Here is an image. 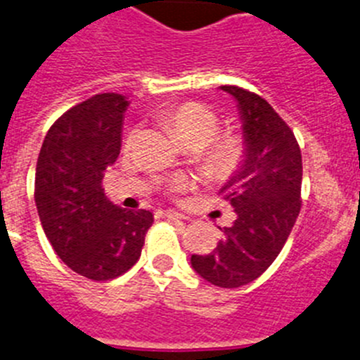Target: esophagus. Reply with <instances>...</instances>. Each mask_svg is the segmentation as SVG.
Masks as SVG:
<instances>
[{"label": "esophagus", "instance_id": "34e87169", "mask_svg": "<svg viewBox=\"0 0 360 360\" xmlns=\"http://www.w3.org/2000/svg\"><path fill=\"white\" fill-rule=\"evenodd\" d=\"M163 217L165 218H170V220H181V218H184L183 214L176 213V211H172V210H165L163 211Z\"/></svg>", "mask_w": 360, "mask_h": 360}]
</instances>
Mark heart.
I'll return each instance as SVG.
<instances>
[{"instance_id": "obj_1", "label": "heart", "mask_w": 360, "mask_h": 360, "mask_svg": "<svg viewBox=\"0 0 360 360\" xmlns=\"http://www.w3.org/2000/svg\"><path fill=\"white\" fill-rule=\"evenodd\" d=\"M161 122L172 131L181 146L197 150V160L206 176L226 181L243 169L248 154L247 140L234 131L218 133L220 119L207 104L186 101L170 106L161 112ZM186 183V177L177 176L170 188L183 190Z\"/></svg>"}]
</instances>
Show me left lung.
<instances>
[{
	"label": "left lung",
	"instance_id": "8db88e82",
	"mask_svg": "<svg viewBox=\"0 0 360 360\" xmlns=\"http://www.w3.org/2000/svg\"><path fill=\"white\" fill-rule=\"evenodd\" d=\"M238 101L248 154L243 169L221 188L236 220L211 254L191 266L218 288H240L266 271L282 250L302 207V153L293 131L266 99L234 85L220 86Z\"/></svg>",
	"mask_w": 360,
	"mask_h": 360
}]
</instances>
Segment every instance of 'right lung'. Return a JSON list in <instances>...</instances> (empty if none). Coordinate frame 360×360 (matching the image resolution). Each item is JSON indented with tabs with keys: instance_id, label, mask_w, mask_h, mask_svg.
<instances>
[{
	"instance_id": "add662e5",
	"label": "right lung",
	"mask_w": 360,
	"mask_h": 360,
	"mask_svg": "<svg viewBox=\"0 0 360 360\" xmlns=\"http://www.w3.org/2000/svg\"><path fill=\"white\" fill-rule=\"evenodd\" d=\"M126 97L97 94L49 127L35 170L40 224L60 259L92 281L126 274L142 254L153 213L104 195L103 177L120 153Z\"/></svg>"
}]
</instances>
